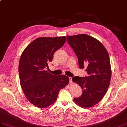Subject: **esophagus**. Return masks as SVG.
Returning a JSON list of instances; mask_svg holds the SVG:
<instances>
[{
	"mask_svg": "<svg viewBox=\"0 0 127 127\" xmlns=\"http://www.w3.org/2000/svg\"><path fill=\"white\" fill-rule=\"evenodd\" d=\"M69 79H70V83L72 84V77H69Z\"/></svg>",
	"mask_w": 127,
	"mask_h": 127,
	"instance_id": "34e87169",
	"label": "esophagus"
}]
</instances>
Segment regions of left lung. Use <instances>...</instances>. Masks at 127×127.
<instances>
[{
	"label": "left lung",
	"mask_w": 127,
	"mask_h": 127,
	"mask_svg": "<svg viewBox=\"0 0 127 127\" xmlns=\"http://www.w3.org/2000/svg\"><path fill=\"white\" fill-rule=\"evenodd\" d=\"M66 39L77 55L79 67L87 66L88 73L87 77L72 78L83 90L81 96L73 101L82 108L92 107L103 98L109 86L111 69L108 52L101 42L86 34L67 36Z\"/></svg>",
	"instance_id": "obj_1"
}]
</instances>
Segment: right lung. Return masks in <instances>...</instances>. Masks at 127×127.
<instances>
[{
  "mask_svg": "<svg viewBox=\"0 0 127 127\" xmlns=\"http://www.w3.org/2000/svg\"><path fill=\"white\" fill-rule=\"evenodd\" d=\"M66 37H39L29 44L19 63L20 84L26 98L37 107L45 108L56 101L69 78L53 75L45 70L55 51L65 43Z\"/></svg>",
  "mask_w": 127,
  "mask_h": 127,
  "instance_id": "1",
  "label": "right lung"
}]
</instances>
